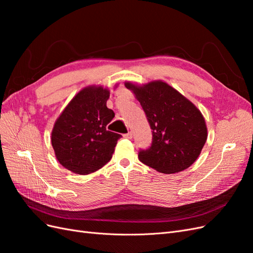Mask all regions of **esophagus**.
I'll return each mask as SVG.
<instances>
[{
    "instance_id": "1",
    "label": "esophagus",
    "mask_w": 253,
    "mask_h": 253,
    "mask_svg": "<svg viewBox=\"0 0 253 253\" xmlns=\"http://www.w3.org/2000/svg\"><path fill=\"white\" fill-rule=\"evenodd\" d=\"M124 137H125V138H126V139H131L132 137H133V134H132L131 132H128V133L125 134V135H124Z\"/></svg>"
}]
</instances>
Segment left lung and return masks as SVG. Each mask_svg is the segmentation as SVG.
Instances as JSON below:
<instances>
[{
    "label": "left lung",
    "instance_id": "1",
    "mask_svg": "<svg viewBox=\"0 0 253 253\" xmlns=\"http://www.w3.org/2000/svg\"><path fill=\"white\" fill-rule=\"evenodd\" d=\"M147 115L152 145L139 152L140 162L165 174L183 171L200 156L208 137L201 111L163 80L142 85L126 82Z\"/></svg>",
    "mask_w": 253,
    "mask_h": 253
}]
</instances>
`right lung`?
<instances>
[{
  "instance_id": "obj_1",
  "label": "right lung",
  "mask_w": 253,
  "mask_h": 253,
  "mask_svg": "<svg viewBox=\"0 0 253 253\" xmlns=\"http://www.w3.org/2000/svg\"><path fill=\"white\" fill-rule=\"evenodd\" d=\"M109 98V88L85 86L68 102L53 125L51 145L56 158L73 173H93L113 156L121 135L106 128L115 116L106 106Z\"/></svg>"
}]
</instances>
